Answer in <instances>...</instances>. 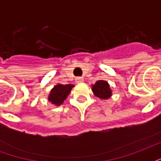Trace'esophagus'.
Instances as JSON below:
<instances>
[{"label": "esophagus", "mask_w": 161, "mask_h": 161, "mask_svg": "<svg viewBox=\"0 0 161 161\" xmlns=\"http://www.w3.org/2000/svg\"><path fill=\"white\" fill-rule=\"evenodd\" d=\"M83 82H84V78L83 77H77V79H76V83L77 84H81Z\"/></svg>", "instance_id": "esophagus-1"}]
</instances>
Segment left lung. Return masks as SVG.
<instances>
[{
	"instance_id": "left-lung-1",
	"label": "left lung",
	"mask_w": 161,
	"mask_h": 161,
	"mask_svg": "<svg viewBox=\"0 0 161 161\" xmlns=\"http://www.w3.org/2000/svg\"><path fill=\"white\" fill-rule=\"evenodd\" d=\"M93 94L99 97L101 100H107L111 97L112 90L109 84L105 80H98L91 85Z\"/></svg>"
}]
</instances>
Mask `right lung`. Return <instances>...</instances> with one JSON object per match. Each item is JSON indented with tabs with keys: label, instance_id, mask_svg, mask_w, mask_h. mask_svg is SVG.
<instances>
[{
	"label": "right lung",
	"instance_id": "1",
	"mask_svg": "<svg viewBox=\"0 0 161 161\" xmlns=\"http://www.w3.org/2000/svg\"><path fill=\"white\" fill-rule=\"evenodd\" d=\"M73 87L74 85L71 84H64V85L57 84L50 91L47 98L48 101L55 106H60L61 104H63V103L69 96Z\"/></svg>",
	"mask_w": 161,
	"mask_h": 161
}]
</instances>
